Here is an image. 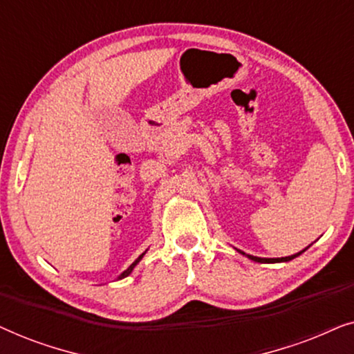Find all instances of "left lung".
I'll return each mask as SVG.
<instances>
[{
  "label": "left lung",
  "instance_id": "obj_1",
  "mask_svg": "<svg viewBox=\"0 0 354 354\" xmlns=\"http://www.w3.org/2000/svg\"><path fill=\"white\" fill-rule=\"evenodd\" d=\"M236 251H239V253H241L243 256H246V258H248V259L254 261V263H287V261H292V259L297 258V256H299L301 253H304V251H306V248L299 251V253H295V254H292V256H285V258H258V256L246 254V253H243V251H240V250H236Z\"/></svg>",
  "mask_w": 354,
  "mask_h": 354
}]
</instances>
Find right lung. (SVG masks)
<instances>
[{"label":"right lung","mask_w":354,"mask_h":354,"mask_svg":"<svg viewBox=\"0 0 354 354\" xmlns=\"http://www.w3.org/2000/svg\"><path fill=\"white\" fill-rule=\"evenodd\" d=\"M147 251H148V250H147ZM147 251H145V253H147ZM145 253H142V254H140V256H138V258H137V259H135V261H133V263H132V264H130V266H129V268H127V269H125V270H124V272L119 275V277H118V280H120V279H125V277H127V275H130V274H132V270L135 269V266H137V264L140 263V261H142V258H143V256H145Z\"/></svg>","instance_id":"right-lung-1"}]
</instances>
